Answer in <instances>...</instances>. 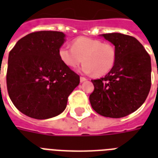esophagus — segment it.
<instances>
[{
    "mask_svg": "<svg viewBox=\"0 0 158 158\" xmlns=\"http://www.w3.org/2000/svg\"><path fill=\"white\" fill-rule=\"evenodd\" d=\"M86 80H87L86 78H84V77H80V82H81V83L86 81Z\"/></svg>",
    "mask_w": 158,
    "mask_h": 158,
    "instance_id": "1",
    "label": "esophagus"
}]
</instances>
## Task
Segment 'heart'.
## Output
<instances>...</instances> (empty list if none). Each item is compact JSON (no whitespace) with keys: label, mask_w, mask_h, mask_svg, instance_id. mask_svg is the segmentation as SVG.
I'll use <instances>...</instances> for the list:
<instances>
[{"label":"heart","mask_w":158,"mask_h":158,"mask_svg":"<svg viewBox=\"0 0 158 158\" xmlns=\"http://www.w3.org/2000/svg\"><path fill=\"white\" fill-rule=\"evenodd\" d=\"M59 56L69 68H75L82 61L81 72L102 76L110 71L115 64V49L111 44L98 39L80 37L72 43V48L63 46Z\"/></svg>","instance_id":"1"}]
</instances>
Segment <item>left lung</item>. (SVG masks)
<instances>
[{"instance_id":"obj_1","label":"left lung","mask_w":158,"mask_h":158,"mask_svg":"<svg viewBox=\"0 0 158 158\" xmlns=\"http://www.w3.org/2000/svg\"><path fill=\"white\" fill-rule=\"evenodd\" d=\"M115 46V60L105 77L91 80L92 107L99 115L120 118L130 115L144 102L151 88V58L143 46L132 36L102 34Z\"/></svg>"}]
</instances>
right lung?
<instances>
[{
  "instance_id": "add662e5",
  "label": "right lung",
  "mask_w": 158,
  "mask_h": 158,
  "mask_svg": "<svg viewBox=\"0 0 158 158\" xmlns=\"http://www.w3.org/2000/svg\"><path fill=\"white\" fill-rule=\"evenodd\" d=\"M64 37L57 31L34 32L19 39L9 53V96L15 107L29 117L45 120L60 115L79 85V75L59 56Z\"/></svg>"
}]
</instances>
